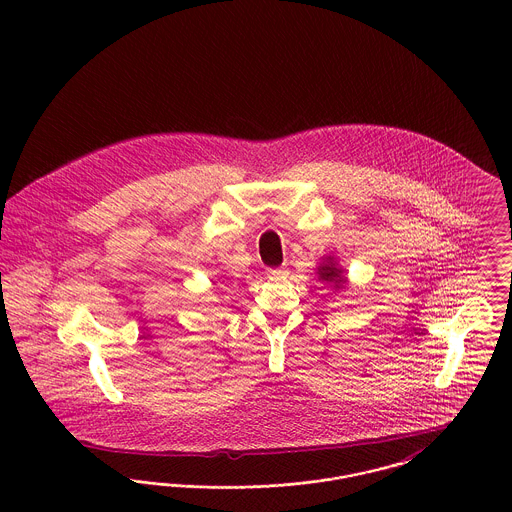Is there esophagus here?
I'll use <instances>...</instances> for the list:
<instances>
[{"instance_id": "esophagus-1", "label": "esophagus", "mask_w": 512, "mask_h": 512, "mask_svg": "<svg viewBox=\"0 0 512 512\" xmlns=\"http://www.w3.org/2000/svg\"><path fill=\"white\" fill-rule=\"evenodd\" d=\"M286 274H288L286 268H270V270H268V276H270V278H284Z\"/></svg>"}]
</instances>
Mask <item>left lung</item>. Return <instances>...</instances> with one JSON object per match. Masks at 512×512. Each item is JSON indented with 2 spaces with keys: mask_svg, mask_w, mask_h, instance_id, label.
I'll list each match as a JSON object with an SVG mask.
<instances>
[{
  "mask_svg": "<svg viewBox=\"0 0 512 512\" xmlns=\"http://www.w3.org/2000/svg\"><path fill=\"white\" fill-rule=\"evenodd\" d=\"M317 274H319V280H323V282H327V284H333V288H337V290L345 286L343 270L337 268V264H335L333 258H327V262L317 268Z\"/></svg>",
  "mask_w": 512,
  "mask_h": 512,
  "instance_id": "obj_1",
  "label": "left lung"
}]
</instances>
